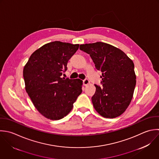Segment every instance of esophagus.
I'll return each instance as SVG.
<instances>
[{
  "label": "esophagus",
  "mask_w": 159,
  "mask_h": 159,
  "mask_svg": "<svg viewBox=\"0 0 159 159\" xmlns=\"http://www.w3.org/2000/svg\"><path fill=\"white\" fill-rule=\"evenodd\" d=\"M89 83H90V82H89V79H84V80H83V84H84V85H88Z\"/></svg>",
  "instance_id": "1"
}]
</instances>
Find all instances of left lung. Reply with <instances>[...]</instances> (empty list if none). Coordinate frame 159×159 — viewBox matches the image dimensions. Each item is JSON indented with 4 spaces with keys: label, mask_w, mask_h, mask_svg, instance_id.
I'll list each match as a JSON object with an SVG mask.
<instances>
[{
    "label": "left lung",
    "mask_w": 159,
    "mask_h": 159,
    "mask_svg": "<svg viewBox=\"0 0 159 159\" xmlns=\"http://www.w3.org/2000/svg\"><path fill=\"white\" fill-rule=\"evenodd\" d=\"M80 49L90 56L102 72V86L95 84L92 97L94 108L107 118L120 116L129 105L136 84L133 61L121 49L103 42L80 44Z\"/></svg>",
    "instance_id": "1"
}]
</instances>
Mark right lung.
<instances>
[{
    "label": "right lung",
    "instance_id": "right-lung-1",
    "mask_svg": "<svg viewBox=\"0 0 159 159\" xmlns=\"http://www.w3.org/2000/svg\"><path fill=\"white\" fill-rule=\"evenodd\" d=\"M79 44L58 41L36 50L24 67L25 90L37 110L44 117L58 120L67 115L82 92V80L61 78L68 61Z\"/></svg>",
    "mask_w": 159,
    "mask_h": 159
}]
</instances>
